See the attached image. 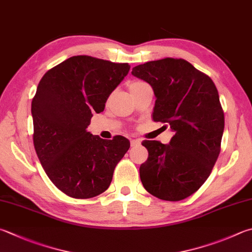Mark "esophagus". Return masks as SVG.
<instances>
[{
	"mask_svg": "<svg viewBox=\"0 0 252 252\" xmlns=\"http://www.w3.org/2000/svg\"><path fill=\"white\" fill-rule=\"evenodd\" d=\"M140 140L139 139H131L130 140V145H131V147H137V146H139L140 145Z\"/></svg>",
	"mask_w": 252,
	"mask_h": 252,
	"instance_id": "34e87169",
	"label": "esophagus"
}]
</instances>
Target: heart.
I'll return each instance as SVG.
<instances>
[{
    "label": "heart",
    "instance_id": "obj_1",
    "mask_svg": "<svg viewBox=\"0 0 252 252\" xmlns=\"http://www.w3.org/2000/svg\"><path fill=\"white\" fill-rule=\"evenodd\" d=\"M145 82H142V81H132L130 84H129V90H132V89H135V88H137V87H139V85H141V84H144Z\"/></svg>",
    "mask_w": 252,
    "mask_h": 252
}]
</instances>
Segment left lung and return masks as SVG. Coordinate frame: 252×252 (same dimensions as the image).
I'll return each instance as SVG.
<instances>
[{"label": "left lung", "instance_id": "obj_1", "mask_svg": "<svg viewBox=\"0 0 252 252\" xmlns=\"http://www.w3.org/2000/svg\"><path fill=\"white\" fill-rule=\"evenodd\" d=\"M157 97L153 118L174 131L169 145L144 140L148 159L139 168L151 195L181 201L200 189L220 153L225 117L212 79L184 59L164 58L132 68Z\"/></svg>", "mask_w": 252, "mask_h": 252}]
</instances>
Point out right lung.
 <instances>
[{
	"label": "right lung",
	"mask_w": 252,
	"mask_h": 252,
	"mask_svg": "<svg viewBox=\"0 0 252 252\" xmlns=\"http://www.w3.org/2000/svg\"><path fill=\"white\" fill-rule=\"evenodd\" d=\"M130 65L91 56H73L47 71L32 101L34 146L46 174L73 198L106 191L129 140H105L87 130L93 113L104 111L110 94Z\"/></svg>",
	"instance_id": "obj_1"
}]
</instances>
